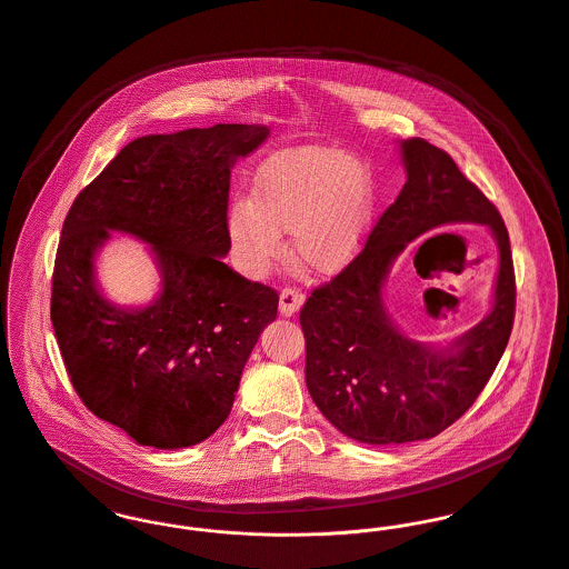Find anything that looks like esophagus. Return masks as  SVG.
<instances>
[{"mask_svg": "<svg viewBox=\"0 0 569 569\" xmlns=\"http://www.w3.org/2000/svg\"><path fill=\"white\" fill-rule=\"evenodd\" d=\"M303 301H306V297L299 290L283 288L279 295V312L283 316H292L303 306Z\"/></svg>", "mask_w": 569, "mask_h": 569, "instance_id": "34e87169", "label": "esophagus"}]
</instances>
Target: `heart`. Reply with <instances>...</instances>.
<instances>
[{"label": "heart", "mask_w": 569, "mask_h": 569, "mask_svg": "<svg viewBox=\"0 0 569 569\" xmlns=\"http://www.w3.org/2000/svg\"><path fill=\"white\" fill-rule=\"evenodd\" d=\"M376 204L369 170L333 148H299L272 157L257 174L253 198L229 211V238L242 268L261 274L292 231V253L316 274L342 270L365 244Z\"/></svg>", "instance_id": "heart-1"}]
</instances>
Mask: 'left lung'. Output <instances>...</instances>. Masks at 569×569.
<instances>
[{
    "label": "left lung",
    "mask_w": 569,
    "mask_h": 569,
    "mask_svg": "<svg viewBox=\"0 0 569 569\" xmlns=\"http://www.w3.org/2000/svg\"><path fill=\"white\" fill-rule=\"evenodd\" d=\"M408 181L365 247L301 308L306 383L325 419L371 445L441 435L478 399L505 353L515 320V268L498 207L453 159L421 137L406 139ZM453 221L487 223L501 247L495 312L455 346L435 352L403 339L380 306L393 257L421 232Z\"/></svg>",
    "instance_id": "1"
}]
</instances>
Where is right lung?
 <instances>
[{"label": "right lung", "instance_id": "1", "mask_svg": "<svg viewBox=\"0 0 569 569\" xmlns=\"http://www.w3.org/2000/svg\"><path fill=\"white\" fill-rule=\"evenodd\" d=\"M266 134L216 124L139 137L67 211L50 306L64 369L82 403L139 445L179 449L211 437L277 318V290L222 261L231 166ZM109 230L141 237L160 259L164 292L143 311H120L94 288L92 253Z\"/></svg>", "mask_w": 569, "mask_h": 569}]
</instances>
